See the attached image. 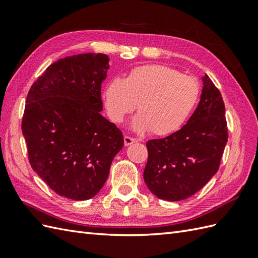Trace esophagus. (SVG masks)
Listing matches in <instances>:
<instances>
[{
    "instance_id": "1",
    "label": "esophagus",
    "mask_w": 258,
    "mask_h": 258,
    "mask_svg": "<svg viewBox=\"0 0 258 258\" xmlns=\"http://www.w3.org/2000/svg\"><path fill=\"white\" fill-rule=\"evenodd\" d=\"M136 142H138V140H136V139L131 138V136H127V135L124 136V144H125V146H128L131 144L136 143Z\"/></svg>"
}]
</instances>
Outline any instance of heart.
Listing matches in <instances>:
<instances>
[{
	"mask_svg": "<svg viewBox=\"0 0 258 258\" xmlns=\"http://www.w3.org/2000/svg\"><path fill=\"white\" fill-rule=\"evenodd\" d=\"M200 93V84L193 76L153 64L133 69L124 80L109 81L104 97L114 123L122 124L139 103L140 113L133 119L132 128L163 136L176 132L185 124L199 102Z\"/></svg>",
	"mask_w": 258,
	"mask_h": 258,
	"instance_id": "1",
	"label": "heart"
}]
</instances>
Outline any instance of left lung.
<instances>
[{
	"label": "left lung",
	"instance_id": "obj_1",
	"mask_svg": "<svg viewBox=\"0 0 258 258\" xmlns=\"http://www.w3.org/2000/svg\"><path fill=\"white\" fill-rule=\"evenodd\" d=\"M227 139L221 92L205 74L201 101L187 123L166 138L146 143L147 187L161 200L188 199L218 171Z\"/></svg>",
	"mask_w": 258,
	"mask_h": 258
}]
</instances>
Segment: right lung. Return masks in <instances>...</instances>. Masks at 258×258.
<instances>
[{"label":"right lung","instance_id":"1","mask_svg":"<svg viewBox=\"0 0 258 258\" xmlns=\"http://www.w3.org/2000/svg\"><path fill=\"white\" fill-rule=\"evenodd\" d=\"M109 58L85 53L54 62L31 86L22 119L29 161L50 188L75 201L105 184L123 134L101 115Z\"/></svg>","mask_w":258,"mask_h":258}]
</instances>
